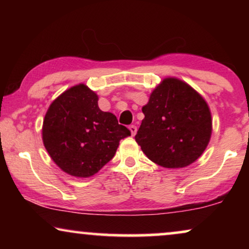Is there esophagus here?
<instances>
[{
    "mask_svg": "<svg viewBox=\"0 0 249 249\" xmlns=\"http://www.w3.org/2000/svg\"><path fill=\"white\" fill-rule=\"evenodd\" d=\"M129 129H130L131 135H132V136H135V135H136V132H137V127H136L135 124H131L130 127H129Z\"/></svg>",
    "mask_w": 249,
    "mask_h": 249,
    "instance_id": "1",
    "label": "esophagus"
}]
</instances>
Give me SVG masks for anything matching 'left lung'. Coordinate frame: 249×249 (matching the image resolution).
<instances>
[{
	"instance_id": "1",
	"label": "left lung",
	"mask_w": 249,
	"mask_h": 249,
	"mask_svg": "<svg viewBox=\"0 0 249 249\" xmlns=\"http://www.w3.org/2000/svg\"><path fill=\"white\" fill-rule=\"evenodd\" d=\"M136 142L145 155L164 168H185L205 151L212 132L206 102L189 85L166 78L142 107Z\"/></svg>"
}]
</instances>
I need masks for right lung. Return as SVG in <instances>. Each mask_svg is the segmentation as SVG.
<instances>
[{
  "label": "right lung",
  "mask_w": 249,
  "mask_h": 249,
  "mask_svg": "<svg viewBox=\"0 0 249 249\" xmlns=\"http://www.w3.org/2000/svg\"><path fill=\"white\" fill-rule=\"evenodd\" d=\"M97 95L85 85L61 94L45 114L43 142L57 166L71 176L87 178L113 158L119 142L130 130L117 117L100 110Z\"/></svg>",
  "instance_id": "obj_1"
}]
</instances>
